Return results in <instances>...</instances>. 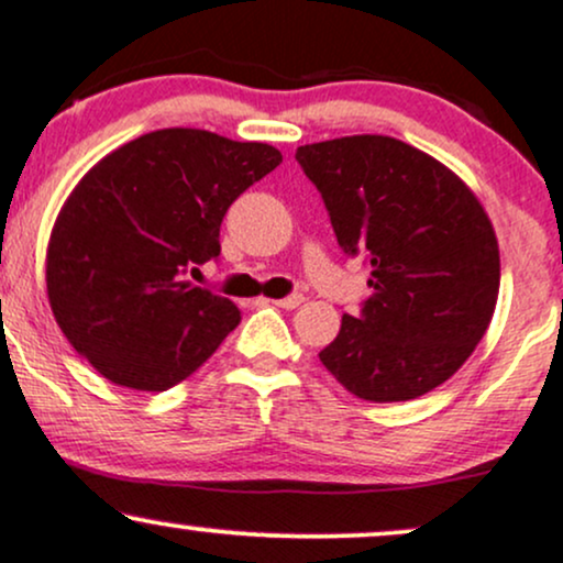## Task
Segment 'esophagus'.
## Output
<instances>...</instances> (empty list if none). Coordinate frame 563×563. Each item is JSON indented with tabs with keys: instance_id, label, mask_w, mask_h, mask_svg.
<instances>
[{
	"instance_id": "1",
	"label": "esophagus",
	"mask_w": 563,
	"mask_h": 563,
	"mask_svg": "<svg viewBox=\"0 0 563 563\" xmlns=\"http://www.w3.org/2000/svg\"><path fill=\"white\" fill-rule=\"evenodd\" d=\"M301 301H303L301 296L294 294V296H286V299H275V301H269V303H275V307H280V309H296Z\"/></svg>"
}]
</instances>
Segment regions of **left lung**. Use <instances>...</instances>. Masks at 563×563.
Returning a JSON list of instances; mask_svg holds the SVG:
<instances>
[{
  "label": "left lung",
  "mask_w": 563,
  "mask_h": 563,
  "mask_svg": "<svg viewBox=\"0 0 563 563\" xmlns=\"http://www.w3.org/2000/svg\"><path fill=\"white\" fill-rule=\"evenodd\" d=\"M335 241L371 264L373 296L344 314L320 363L367 402L437 389L493 320L500 251L493 222L457 174L384 134L301 145Z\"/></svg>",
  "instance_id": "8db88e82"
}]
</instances>
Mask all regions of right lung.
I'll list each match as a JSON object with an SVG mask.
<instances>
[{
  "instance_id": "1",
  "label": "right lung",
  "mask_w": 563,
  "mask_h": 563,
  "mask_svg": "<svg viewBox=\"0 0 563 563\" xmlns=\"http://www.w3.org/2000/svg\"><path fill=\"white\" fill-rule=\"evenodd\" d=\"M280 161L264 142L158 129L84 174L49 235L47 296L70 346L100 376L166 391L235 331V303L185 275L217 260L232 200Z\"/></svg>"
}]
</instances>
